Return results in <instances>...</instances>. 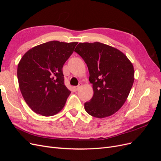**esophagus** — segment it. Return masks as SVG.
Listing matches in <instances>:
<instances>
[{"instance_id": "34e87169", "label": "esophagus", "mask_w": 161, "mask_h": 161, "mask_svg": "<svg viewBox=\"0 0 161 161\" xmlns=\"http://www.w3.org/2000/svg\"><path fill=\"white\" fill-rule=\"evenodd\" d=\"M81 86H82V84H81V83H79V85L75 87V91H78V90H79V89L80 88Z\"/></svg>"}]
</instances>
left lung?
Here are the masks:
<instances>
[{"label": "left lung", "mask_w": 161, "mask_h": 161, "mask_svg": "<svg viewBox=\"0 0 161 161\" xmlns=\"http://www.w3.org/2000/svg\"><path fill=\"white\" fill-rule=\"evenodd\" d=\"M75 52L82 57L89 71L93 96L85 109L103 118L118 111L127 99L134 81V69L123 52L100 42L79 43Z\"/></svg>", "instance_id": "1"}]
</instances>
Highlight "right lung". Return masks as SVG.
I'll use <instances>...</instances> for the list:
<instances>
[{
	"mask_svg": "<svg viewBox=\"0 0 161 161\" xmlns=\"http://www.w3.org/2000/svg\"><path fill=\"white\" fill-rule=\"evenodd\" d=\"M77 43L48 42L32 47L19 61V89L35 113L52 116L64 107L71 91L64 85L62 67Z\"/></svg>",
	"mask_w": 161,
	"mask_h": 161,
	"instance_id": "add662e5",
	"label": "right lung"
}]
</instances>
